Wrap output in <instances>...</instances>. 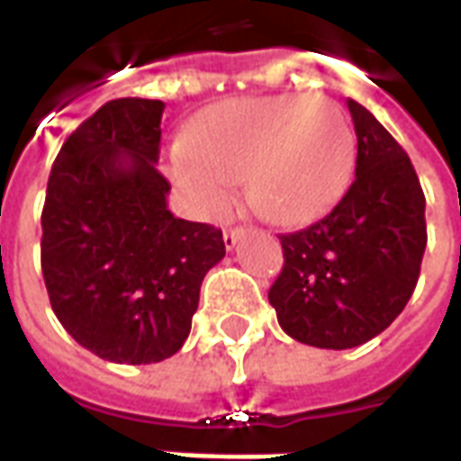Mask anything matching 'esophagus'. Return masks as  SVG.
Segmentation results:
<instances>
[{
  "instance_id": "obj_1",
  "label": "esophagus",
  "mask_w": 461,
  "mask_h": 461,
  "mask_svg": "<svg viewBox=\"0 0 461 461\" xmlns=\"http://www.w3.org/2000/svg\"><path fill=\"white\" fill-rule=\"evenodd\" d=\"M244 227H230V230H224V247L227 249H234V244L244 237Z\"/></svg>"
}]
</instances>
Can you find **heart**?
Segmentation results:
<instances>
[{"label": "heart", "instance_id": "1", "mask_svg": "<svg viewBox=\"0 0 461 461\" xmlns=\"http://www.w3.org/2000/svg\"><path fill=\"white\" fill-rule=\"evenodd\" d=\"M356 165L339 105L311 95L231 98L202 111L170 152V177L202 217L230 210L237 185L264 220L301 224L329 212Z\"/></svg>", "mask_w": 461, "mask_h": 461}]
</instances>
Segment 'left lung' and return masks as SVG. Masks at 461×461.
Segmentation results:
<instances>
[{"instance_id":"obj_1","label":"left lung","mask_w":461,"mask_h":461,"mask_svg":"<svg viewBox=\"0 0 461 461\" xmlns=\"http://www.w3.org/2000/svg\"><path fill=\"white\" fill-rule=\"evenodd\" d=\"M356 180L323 220L281 234L269 289L279 326L306 346L346 350L393 323L412 296L427 247L425 194L407 152L375 115L348 101Z\"/></svg>"}]
</instances>
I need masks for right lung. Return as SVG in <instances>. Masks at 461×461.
Masks as SVG:
<instances>
[{"label": "right lung", "instance_id": "obj_1", "mask_svg": "<svg viewBox=\"0 0 461 461\" xmlns=\"http://www.w3.org/2000/svg\"><path fill=\"white\" fill-rule=\"evenodd\" d=\"M165 104L115 98L56 155L41 212V271L68 336L111 363L142 366L187 340L221 231L167 210L158 172Z\"/></svg>", "mask_w": 461, "mask_h": 461}]
</instances>
